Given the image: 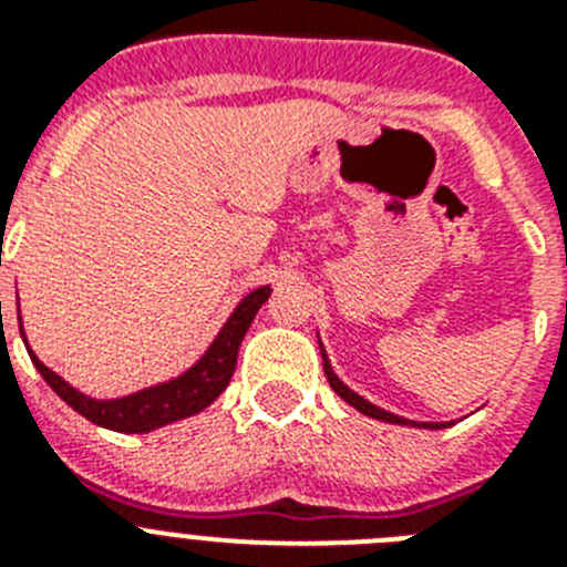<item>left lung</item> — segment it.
<instances>
[{
  "mask_svg": "<svg viewBox=\"0 0 567 567\" xmlns=\"http://www.w3.org/2000/svg\"><path fill=\"white\" fill-rule=\"evenodd\" d=\"M320 354H323V372H327L329 385H332L334 392H338V398H343L346 403L354 405V409H358L360 414H365V417L383 420V423H398V425H417V429H449V425H454V423H417V420H405V417H398V414H392V412H385V409H380V405L369 403V400L360 398L358 392H352V389H349V385H346L343 380L338 378V374H334V369H332V363H329L323 343H320Z\"/></svg>",
  "mask_w": 567,
  "mask_h": 567,
  "instance_id": "obj_1",
  "label": "left lung"
}]
</instances>
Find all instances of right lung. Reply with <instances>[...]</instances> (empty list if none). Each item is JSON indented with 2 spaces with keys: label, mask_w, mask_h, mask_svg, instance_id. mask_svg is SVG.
<instances>
[{
  "label": "right lung",
  "mask_w": 567,
  "mask_h": 567,
  "mask_svg": "<svg viewBox=\"0 0 567 567\" xmlns=\"http://www.w3.org/2000/svg\"><path fill=\"white\" fill-rule=\"evenodd\" d=\"M269 292H272L269 287H258L252 289V292L244 295L238 307H235L233 315L227 318V323L221 327V332L215 334V340L209 343L207 352L195 360L187 372H182L173 380H164V383L138 389V392L127 394V398H87V394H82L79 389H73L68 380L59 378L56 372H50L48 365L33 354L30 346L28 354L30 360H33V365L39 369V374L44 378V383H48L73 412L87 417L90 423L110 429V432L147 434L155 432V429H162V425L175 423V420L193 417V414L204 412V409L227 389L229 380H233L235 363H238L240 340L247 334L249 323L255 320L258 309L267 303ZM19 332H22L24 340L22 327H19Z\"/></svg>",
  "instance_id": "right-lung-1"
}]
</instances>
